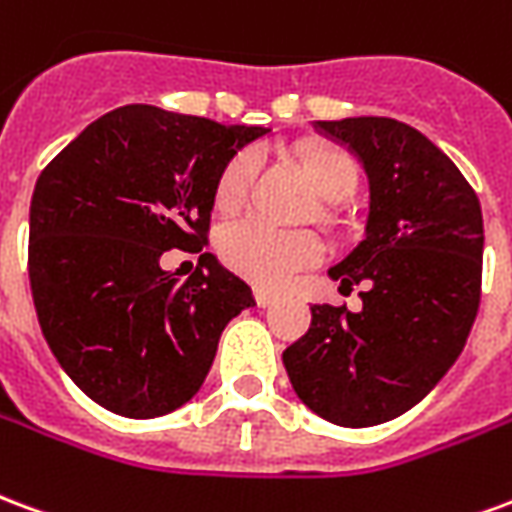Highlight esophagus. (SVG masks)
<instances>
[{"mask_svg": "<svg viewBox=\"0 0 512 512\" xmlns=\"http://www.w3.org/2000/svg\"><path fill=\"white\" fill-rule=\"evenodd\" d=\"M253 297H256V302H259V308H270V305H275L278 302V297L272 292H267V289H256L253 292Z\"/></svg>", "mask_w": 512, "mask_h": 512, "instance_id": "34e87169", "label": "esophagus"}]
</instances>
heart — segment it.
Segmentation results:
<instances>
[{
    "instance_id": "1",
    "label": "heart",
    "mask_w": 512,
    "mask_h": 512,
    "mask_svg": "<svg viewBox=\"0 0 512 512\" xmlns=\"http://www.w3.org/2000/svg\"><path fill=\"white\" fill-rule=\"evenodd\" d=\"M302 169L311 179L313 190L324 201H343L354 190L357 171L354 163L343 152L330 147H313L302 152ZM251 158H237L229 169L223 171L215 204L218 210H234L245 199V188L251 179ZM220 253L231 270L261 286H281L292 278L294 272L308 267L322 256V245L311 234L300 231H278L264 223H237L229 226L220 237Z\"/></svg>"
}]
</instances>
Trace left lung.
Segmentation results:
<instances>
[{
    "mask_svg": "<svg viewBox=\"0 0 512 512\" xmlns=\"http://www.w3.org/2000/svg\"><path fill=\"white\" fill-rule=\"evenodd\" d=\"M368 179L363 240L327 275L368 283L363 311L311 305V330L283 352L294 393L346 428L420 404L464 352L480 305L483 212L431 138L390 117L311 122Z\"/></svg>",
    "mask_w": 512,
    "mask_h": 512,
    "instance_id": "left-lung-1",
    "label": "left lung"
}]
</instances>
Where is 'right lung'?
Here are the masks:
<instances>
[{"label": "right lung", "mask_w": 512, "mask_h": 512, "mask_svg": "<svg viewBox=\"0 0 512 512\" xmlns=\"http://www.w3.org/2000/svg\"><path fill=\"white\" fill-rule=\"evenodd\" d=\"M267 133L133 103L87 125L37 177V322L62 371L108 412L149 420L188 404L226 324L256 305L212 253L185 283L160 256L204 245L223 171Z\"/></svg>", "instance_id": "1"}]
</instances>
